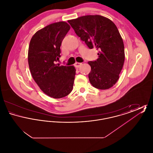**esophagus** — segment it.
Returning a JSON list of instances; mask_svg holds the SVG:
<instances>
[{
  "label": "esophagus",
  "instance_id": "1",
  "mask_svg": "<svg viewBox=\"0 0 153 153\" xmlns=\"http://www.w3.org/2000/svg\"><path fill=\"white\" fill-rule=\"evenodd\" d=\"M81 65H82V63H80V62H76L74 64V66L76 68H79Z\"/></svg>",
  "mask_w": 153,
  "mask_h": 153
}]
</instances>
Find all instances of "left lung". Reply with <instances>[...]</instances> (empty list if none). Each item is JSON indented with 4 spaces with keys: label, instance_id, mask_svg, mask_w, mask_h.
Instances as JSON below:
<instances>
[{
    "label": "left lung",
    "instance_id": "8db88e82",
    "mask_svg": "<svg viewBox=\"0 0 153 153\" xmlns=\"http://www.w3.org/2000/svg\"><path fill=\"white\" fill-rule=\"evenodd\" d=\"M89 49L99 52L96 61H89V80L93 87L107 89L115 84L124 61L123 41L114 23L101 15H86L68 21Z\"/></svg>",
    "mask_w": 153,
    "mask_h": 153
}]
</instances>
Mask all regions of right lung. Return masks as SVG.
<instances>
[{
	"instance_id": "right-lung-1",
	"label": "right lung",
	"mask_w": 153,
	"mask_h": 153,
	"mask_svg": "<svg viewBox=\"0 0 153 153\" xmlns=\"http://www.w3.org/2000/svg\"><path fill=\"white\" fill-rule=\"evenodd\" d=\"M71 29L65 22L51 24L35 33L31 39L28 52L30 72L45 94L54 99L65 97L72 91L76 69L60 66V46Z\"/></svg>"
}]
</instances>
